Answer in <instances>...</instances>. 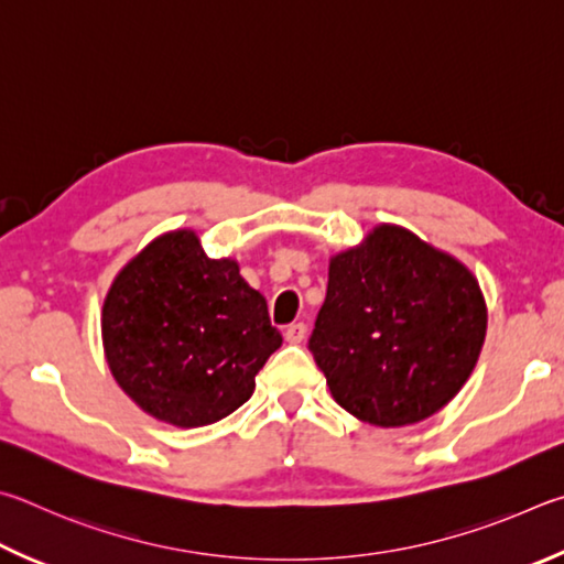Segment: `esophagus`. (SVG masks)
Segmentation results:
<instances>
[{"instance_id": "1", "label": "esophagus", "mask_w": 564, "mask_h": 564, "mask_svg": "<svg viewBox=\"0 0 564 564\" xmlns=\"http://www.w3.org/2000/svg\"><path fill=\"white\" fill-rule=\"evenodd\" d=\"M304 337H307V324H290L288 329H284V339H288L290 344H302Z\"/></svg>"}]
</instances>
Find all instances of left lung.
I'll list each match as a JSON object with an SVG mask.
<instances>
[{
    "mask_svg": "<svg viewBox=\"0 0 564 564\" xmlns=\"http://www.w3.org/2000/svg\"><path fill=\"white\" fill-rule=\"evenodd\" d=\"M486 327V300L466 264L406 227L379 225L329 260L310 351L344 411L399 429L456 397Z\"/></svg>",
    "mask_w": 564,
    "mask_h": 564,
    "instance_id": "left-lung-1",
    "label": "left lung"
}]
</instances>
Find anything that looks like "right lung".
<instances>
[{"instance_id": "right-lung-1", "label": "right lung", "mask_w": 564, "mask_h": 564, "mask_svg": "<svg viewBox=\"0 0 564 564\" xmlns=\"http://www.w3.org/2000/svg\"><path fill=\"white\" fill-rule=\"evenodd\" d=\"M101 334L118 387L177 429L240 409L282 347L262 294L230 257L210 260L193 230L155 237L116 274Z\"/></svg>"}]
</instances>
